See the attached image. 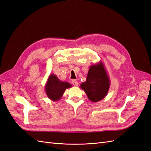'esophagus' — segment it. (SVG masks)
Instances as JSON below:
<instances>
[{
	"instance_id": "obj_1",
	"label": "esophagus",
	"mask_w": 151,
	"mask_h": 151,
	"mask_svg": "<svg viewBox=\"0 0 151 151\" xmlns=\"http://www.w3.org/2000/svg\"><path fill=\"white\" fill-rule=\"evenodd\" d=\"M71 82H72V83H73V85L74 86H78V82H77V81L76 80H73L72 81H71Z\"/></svg>"
}]
</instances>
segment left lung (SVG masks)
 <instances>
[{
	"instance_id": "8db88e82",
	"label": "left lung",
	"mask_w": 151,
	"mask_h": 151,
	"mask_svg": "<svg viewBox=\"0 0 151 151\" xmlns=\"http://www.w3.org/2000/svg\"><path fill=\"white\" fill-rule=\"evenodd\" d=\"M110 86V80L101 61L91 65L87 73L86 81L80 87L92 102L101 101L105 97Z\"/></svg>"
}]
</instances>
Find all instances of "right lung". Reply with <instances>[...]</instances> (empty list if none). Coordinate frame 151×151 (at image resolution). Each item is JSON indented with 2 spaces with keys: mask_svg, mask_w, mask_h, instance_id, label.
Returning a JSON list of instances; mask_svg holds the SVG:
<instances>
[{
  "mask_svg": "<svg viewBox=\"0 0 151 151\" xmlns=\"http://www.w3.org/2000/svg\"><path fill=\"white\" fill-rule=\"evenodd\" d=\"M71 86L70 83L60 81L55 75L52 74L48 76L45 88L48 98L56 101L62 98L65 89L71 88Z\"/></svg>",
  "mask_w": 151,
  "mask_h": 151,
  "instance_id": "right-lung-1",
  "label": "right lung"
}]
</instances>
